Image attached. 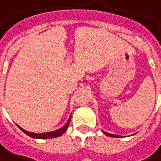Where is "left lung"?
<instances>
[{
	"label": "left lung",
	"mask_w": 161,
	"mask_h": 161,
	"mask_svg": "<svg viewBox=\"0 0 161 161\" xmlns=\"http://www.w3.org/2000/svg\"><path fill=\"white\" fill-rule=\"evenodd\" d=\"M102 132H103V133H104L106 136H111V137H122L121 136L114 135V134H110V133H108V132L104 131V130H102Z\"/></svg>",
	"instance_id": "left-lung-1"
}]
</instances>
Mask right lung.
Returning a JSON list of instances; mask_svg holds the SVG:
<instances>
[{
    "mask_svg": "<svg viewBox=\"0 0 161 161\" xmlns=\"http://www.w3.org/2000/svg\"><path fill=\"white\" fill-rule=\"evenodd\" d=\"M71 115L69 118V119L67 120V122L65 123V125L63 127H61L60 129L56 130H54V131H50V132H46V133H33V132H29L25 130H24L23 128H21L19 125L17 126L23 132H25L26 135H28L29 136L32 138H36V139H47V138H54V137H58V136H60L61 135H63L65 131H66V130L68 128L69 124L71 122Z\"/></svg>",
    "mask_w": 161,
    "mask_h": 161,
    "instance_id": "1",
    "label": "right lung"
}]
</instances>
